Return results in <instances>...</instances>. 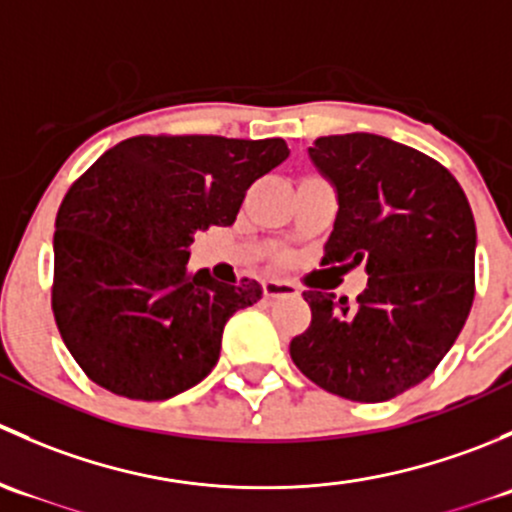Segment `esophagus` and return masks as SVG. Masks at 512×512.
Segmentation results:
<instances>
[{"mask_svg":"<svg viewBox=\"0 0 512 512\" xmlns=\"http://www.w3.org/2000/svg\"><path fill=\"white\" fill-rule=\"evenodd\" d=\"M262 292H265L267 299H277V297H297V287L292 282L285 280H265L262 282Z\"/></svg>","mask_w":512,"mask_h":512,"instance_id":"34e87169","label":"esophagus"}]
</instances>
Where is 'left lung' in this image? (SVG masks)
I'll list each match as a JSON object with an SVG mask.
<instances>
[{"mask_svg": "<svg viewBox=\"0 0 512 512\" xmlns=\"http://www.w3.org/2000/svg\"><path fill=\"white\" fill-rule=\"evenodd\" d=\"M337 188L339 213L322 265L366 267L364 292H304L307 332L289 354L307 379L376 404L433 374L461 334L476 294V220L438 160L374 133L322 136L309 148Z\"/></svg>", "mask_w": 512, "mask_h": 512, "instance_id": "8db88e82", "label": "left lung"}]
</instances>
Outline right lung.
Wrapping results in <instances>:
<instances>
[{
    "instance_id": "1",
    "label": "right lung",
    "mask_w": 512,
    "mask_h": 512,
    "mask_svg": "<svg viewBox=\"0 0 512 512\" xmlns=\"http://www.w3.org/2000/svg\"><path fill=\"white\" fill-rule=\"evenodd\" d=\"M287 156L282 138L136 136L71 185L56 213L51 309L91 381L163 401L213 371L227 319L262 287L193 275L190 245L235 223L247 188Z\"/></svg>"
}]
</instances>
